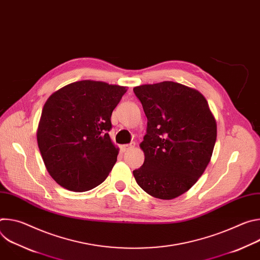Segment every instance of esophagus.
<instances>
[{
  "instance_id": "esophagus-1",
  "label": "esophagus",
  "mask_w": 260,
  "mask_h": 260,
  "mask_svg": "<svg viewBox=\"0 0 260 260\" xmlns=\"http://www.w3.org/2000/svg\"><path fill=\"white\" fill-rule=\"evenodd\" d=\"M134 147H135V143L125 144V145H122V146H121V150H122L123 152H125V151H127V150L132 149V148H134Z\"/></svg>"
}]
</instances>
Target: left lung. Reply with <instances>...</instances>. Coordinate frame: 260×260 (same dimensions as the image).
Segmentation results:
<instances>
[{"instance_id":"8db88e82","label":"left lung","mask_w":260,"mask_h":260,"mask_svg":"<svg viewBox=\"0 0 260 260\" xmlns=\"http://www.w3.org/2000/svg\"><path fill=\"white\" fill-rule=\"evenodd\" d=\"M147 117L143 166L133 172L154 198L173 200L190 189L210 162L216 121L204 95L172 81L134 88Z\"/></svg>"}]
</instances>
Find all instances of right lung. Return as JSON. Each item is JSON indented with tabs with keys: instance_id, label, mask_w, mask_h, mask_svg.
Returning a JSON list of instances; mask_svg holds the SVG:
<instances>
[{
	"instance_id": "right-lung-1",
	"label": "right lung",
	"mask_w": 260,
	"mask_h": 260,
	"mask_svg": "<svg viewBox=\"0 0 260 260\" xmlns=\"http://www.w3.org/2000/svg\"><path fill=\"white\" fill-rule=\"evenodd\" d=\"M126 92L101 81L71 83L49 96L42 110L37 141L52 179L83 192L103 183L117 160L111 142V115Z\"/></svg>"
}]
</instances>
